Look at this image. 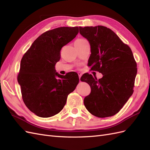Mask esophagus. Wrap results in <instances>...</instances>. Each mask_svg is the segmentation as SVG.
<instances>
[{
	"label": "esophagus",
	"mask_w": 150,
	"mask_h": 150,
	"mask_svg": "<svg viewBox=\"0 0 150 150\" xmlns=\"http://www.w3.org/2000/svg\"><path fill=\"white\" fill-rule=\"evenodd\" d=\"M78 76H79V80L81 81V76H82V74L81 73H80V72H78Z\"/></svg>",
	"instance_id": "1"
}]
</instances>
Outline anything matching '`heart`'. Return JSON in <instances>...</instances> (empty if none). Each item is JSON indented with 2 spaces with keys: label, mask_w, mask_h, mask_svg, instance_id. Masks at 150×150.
I'll list each match as a JSON object with an SVG mask.
<instances>
[{
  "label": "heart",
  "mask_w": 150,
  "mask_h": 150,
  "mask_svg": "<svg viewBox=\"0 0 150 150\" xmlns=\"http://www.w3.org/2000/svg\"><path fill=\"white\" fill-rule=\"evenodd\" d=\"M83 39H79L78 40H83Z\"/></svg>",
  "instance_id": "b5f03b06"
}]
</instances>
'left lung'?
Instances as JSON below:
<instances>
[{"label": "left lung", "mask_w": 150, "mask_h": 150, "mask_svg": "<svg viewBox=\"0 0 150 150\" xmlns=\"http://www.w3.org/2000/svg\"><path fill=\"white\" fill-rule=\"evenodd\" d=\"M79 33L91 46L88 66L103 76L99 79L88 73L81 76V81L88 83L91 89L84 98V106L96 117L114 116L134 91L137 64L133 52L106 27H79Z\"/></svg>", "instance_id": "1"}]
</instances>
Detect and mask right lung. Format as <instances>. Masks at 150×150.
<instances>
[{
  "label": "right lung",
  "instance_id": "right-lung-1",
  "mask_svg": "<svg viewBox=\"0 0 150 150\" xmlns=\"http://www.w3.org/2000/svg\"><path fill=\"white\" fill-rule=\"evenodd\" d=\"M78 33V27H61L45 32L22 58L17 75L22 98L25 106L38 116L49 117L59 112L67 96L79 83L76 72L60 75L54 67L60 60L61 48Z\"/></svg>",
  "mask_w": 150,
  "mask_h": 150
}]
</instances>
